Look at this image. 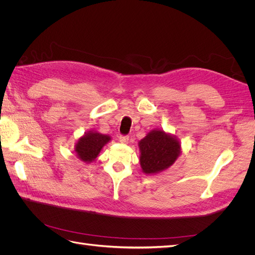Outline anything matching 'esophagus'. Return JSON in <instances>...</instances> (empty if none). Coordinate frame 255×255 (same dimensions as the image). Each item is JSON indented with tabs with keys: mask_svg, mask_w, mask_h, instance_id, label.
Returning a JSON list of instances; mask_svg holds the SVG:
<instances>
[{
	"mask_svg": "<svg viewBox=\"0 0 255 255\" xmlns=\"http://www.w3.org/2000/svg\"><path fill=\"white\" fill-rule=\"evenodd\" d=\"M119 141L121 143H128V136H126V135H121L119 137Z\"/></svg>",
	"mask_w": 255,
	"mask_h": 255,
	"instance_id": "34e87169",
	"label": "esophagus"
}]
</instances>
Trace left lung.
I'll use <instances>...</instances> for the list:
<instances>
[{
	"mask_svg": "<svg viewBox=\"0 0 255 255\" xmlns=\"http://www.w3.org/2000/svg\"><path fill=\"white\" fill-rule=\"evenodd\" d=\"M140 166L145 174H154L173 165L181 154V144L175 136L163 129H153L138 142Z\"/></svg>",
	"mask_w": 255,
	"mask_h": 255,
	"instance_id": "1",
	"label": "left lung"
}]
</instances>
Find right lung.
Masks as SVG:
<instances>
[{"label": "right lung", "mask_w": 255, "mask_h": 255, "mask_svg": "<svg viewBox=\"0 0 255 255\" xmlns=\"http://www.w3.org/2000/svg\"><path fill=\"white\" fill-rule=\"evenodd\" d=\"M110 140L111 137L109 135L89 130L76 142L74 151L81 160L88 164L98 157L103 146Z\"/></svg>", "instance_id": "right-lung-1"}]
</instances>
